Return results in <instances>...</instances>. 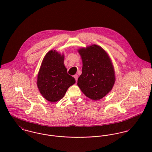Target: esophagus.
I'll list each match as a JSON object with an SVG mask.
<instances>
[{
	"instance_id": "esophagus-1",
	"label": "esophagus",
	"mask_w": 152,
	"mask_h": 152,
	"mask_svg": "<svg viewBox=\"0 0 152 152\" xmlns=\"http://www.w3.org/2000/svg\"><path fill=\"white\" fill-rule=\"evenodd\" d=\"M74 78H75V81H76V82L77 81V80H78V75H77V74H75V75H74Z\"/></svg>"
}]
</instances>
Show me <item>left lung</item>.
<instances>
[{
  "label": "left lung",
  "mask_w": 152,
  "mask_h": 152,
  "mask_svg": "<svg viewBox=\"0 0 152 152\" xmlns=\"http://www.w3.org/2000/svg\"><path fill=\"white\" fill-rule=\"evenodd\" d=\"M83 71L77 85L88 98L97 101L106 96L115 82L114 67L108 53L99 45L92 44L78 50Z\"/></svg>",
  "instance_id": "obj_1"
}]
</instances>
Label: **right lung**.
Here are the masks:
<instances>
[{"instance_id":"add662e5","label":"right lung","mask_w":152,"mask_h":152,"mask_svg":"<svg viewBox=\"0 0 152 152\" xmlns=\"http://www.w3.org/2000/svg\"><path fill=\"white\" fill-rule=\"evenodd\" d=\"M64 55L51 50L44 56L37 80V86L44 98L51 102L62 99L68 88L75 83L67 73Z\"/></svg>"}]
</instances>
